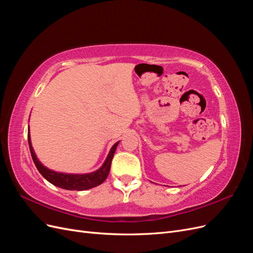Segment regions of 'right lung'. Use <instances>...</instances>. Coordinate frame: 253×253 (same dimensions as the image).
<instances>
[{
  "label": "right lung",
  "instance_id": "1",
  "mask_svg": "<svg viewBox=\"0 0 253 253\" xmlns=\"http://www.w3.org/2000/svg\"><path fill=\"white\" fill-rule=\"evenodd\" d=\"M118 143L119 141L113 145L112 149L109 152L108 156H106L104 160L103 165L99 168L98 170L90 173H85V174L61 173V172H56L48 169V168L45 167L40 162L39 158L37 157L32 145V139H30V134L28 131V144L30 149V154H32L33 160L37 167L38 171L41 173V175L45 179L49 181L50 183H52L53 186L62 188L65 190H72V191L88 190L101 185V183L106 179V177H108V175L110 173L112 159L115 154V151H116Z\"/></svg>",
  "mask_w": 253,
  "mask_h": 253
}]
</instances>
